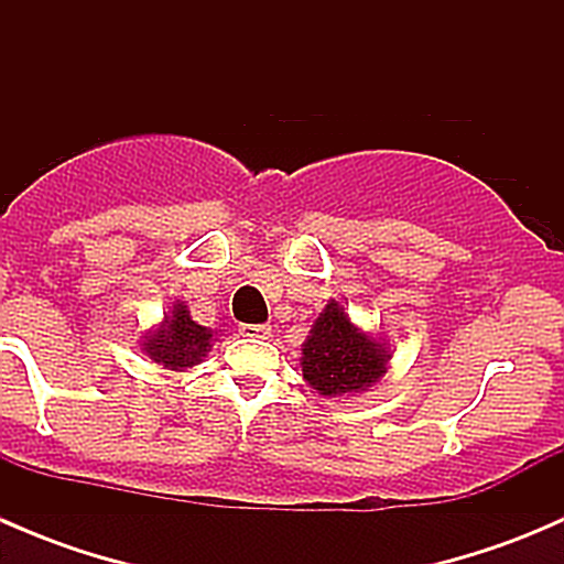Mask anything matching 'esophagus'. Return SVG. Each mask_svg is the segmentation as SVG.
Masks as SVG:
<instances>
[{
    "label": "esophagus",
    "instance_id": "obj_1",
    "mask_svg": "<svg viewBox=\"0 0 564 564\" xmlns=\"http://www.w3.org/2000/svg\"><path fill=\"white\" fill-rule=\"evenodd\" d=\"M240 335H246V338H267L270 324H240Z\"/></svg>",
    "mask_w": 564,
    "mask_h": 564
}]
</instances>
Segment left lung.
I'll return each instance as SVG.
<instances>
[{
  "instance_id": "1",
  "label": "left lung",
  "mask_w": 564,
  "mask_h": 564,
  "mask_svg": "<svg viewBox=\"0 0 564 564\" xmlns=\"http://www.w3.org/2000/svg\"><path fill=\"white\" fill-rule=\"evenodd\" d=\"M390 355L351 324L344 305L329 300L303 346V377L322 395L360 392L379 382Z\"/></svg>"
}]
</instances>
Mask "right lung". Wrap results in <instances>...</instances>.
Segmentation results:
<instances>
[{
    "label": "right lung",
    "instance_id": "add662e5",
    "mask_svg": "<svg viewBox=\"0 0 564 564\" xmlns=\"http://www.w3.org/2000/svg\"><path fill=\"white\" fill-rule=\"evenodd\" d=\"M209 340H213V333L193 322L185 305L176 303L172 316H166V324L155 335H147L144 351L155 362L176 371V368H191L202 362Z\"/></svg>",
    "mask_w": 564,
    "mask_h": 564
}]
</instances>
